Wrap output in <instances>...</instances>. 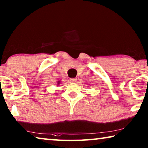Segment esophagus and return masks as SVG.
<instances>
[{"instance_id": "34e87169", "label": "esophagus", "mask_w": 148, "mask_h": 148, "mask_svg": "<svg viewBox=\"0 0 148 148\" xmlns=\"http://www.w3.org/2000/svg\"><path fill=\"white\" fill-rule=\"evenodd\" d=\"M76 80H77V79H76V78H71V79H70V81H71V83H75V82H76Z\"/></svg>"}]
</instances>
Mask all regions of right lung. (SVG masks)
I'll list each match as a JSON object with an SVG mask.
<instances>
[{
	"instance_id": "add662e5",
	"label": "right lung",
	"mask_w": 148,
	"mask_h": 148,
	"mask_svg": "<svg viewBox=\"0 0 148 148\" xmlns=\"http://www.w3.org/2000/svg\"><path fill=\"white\" fill-rule=\"evenodd\" d=\"M60 83H61V82H60V81H58V82H57V85H59V84H60Z\"/></svg>"
}]
</instances>
